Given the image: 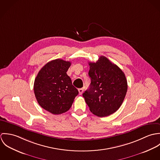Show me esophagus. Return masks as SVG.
Segmentation results:
<instances>
[{
    "label": "esophagus",
    "instance_id": "34e87169",
    "mask_svg": "<svg viewBox=\"0 0 160 160\" xmlns=\"http://www.w3.org/2000/svg\"><path fill=\"white\" fill-rule=\"evenodd\" d=\"M78 91H79V95H81L83 93V92H84V89L83 88H80V89H78Z\"/></svg>",
    "mask_w": 160,
    "mask_h": 160
}]
</instances>
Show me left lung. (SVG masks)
I'll return each mask as SVG.
<instances>
[{
  "label": "left lung",
  "mask_w": 160,
  "mask_h": 160,
  "mask_svg": "<svg viewBox=\"0 0 160 160\" xmlns=\"http://www.w3.org/2000/svg\"><path fill=\"white\" fill-rule=\"evenodd\" d=\"M89 65L91 83L82 96L90 111L99 117L114 113L122 105L128 90L124 73L104 56Z\"/></svg>",
  "instance_id": "1"
}]
</instances>
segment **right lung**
Returning a JSON list of instances; mask_svg holds the SVG:
<instances>
[{
    "instance_id": "obj_1",
    "label": "right lung",
    "mask_w": 160,
    "mask_h": 160,
    "mask_svg": "<svg viewBox=\"0 0 160 160\" xmlns=\"http://www.w3.org/2000/svg\"><path fill=\"white\" fill-rule=\"evenodd\" d=\"M71 62L55 59L48 62L38 72L34 92L39 105L53 114L69 110L79 92L67 74Z\"/></svg>"
}]
</instances>
